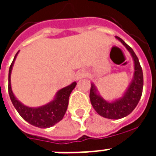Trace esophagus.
<instances>
[{
  "instance_id": "1",
  "label": "esophagus",
  "mask_w": 156,
  "mask_h": 156,
  "mask_svg": "<svg viewBox=\"0 0 156 156\" xmlns=\"http://www.w3.org/2000/svg\"><path fill=\"white\" fill-rule=\"evenodd\" d=\"M86 75H87L86 71L80 70V71H78V73H76V78H77V79H80V78H84Z\"/></svg>"
}]
</instances>
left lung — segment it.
<instances>
[{
    "mask_svg": "<svg viewBox=\"0 0 156 156\" xmlns=\"http://www.w3.org/2000/svg\"><path fill=\"white\" fill-rule=\"evenodd\" d=\"M122 44L126 48L132 56L134 64V72L132 81L123 95L112 101H107L100 95L97 88L91 83L90 90V100L93 108L101 116L108 119H121L128 116L133 111L142 96L143 88V69L138 58L133 50L120 37L116 36Z\"/></svg>",
    "mask_w": 156,
    "mask_h": 156,
    "instance_id": "1",
    "label": "left lung"
}]
</instances>
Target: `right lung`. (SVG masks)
<instances>
[{
	"label": "right lung",
	"mask_w": 156,
	"mask_h": 156,
	"mask_svg": "<svg viewBox=\"0 0 156 156\" xmlns=\"http://www.w3.org/2000/svg\"><path fill=\"white\" fill-rule=\"evenodd\" d=\"M18 52L16 53L13 62L9 67V70L8 89L9 95L12 101V104L16 110L18 111L19 115L30 125L42 129L52 127L56 123H58L59 121H61L63 116H65L67 108H68L69 97L72 90L77 85V83L73 82L70 85L59 90L56 92L53 100L45 105L35 107V108L26 106L15 97L11 88V71H12L14 61L17 57Z\"/></svg>",
	"instance_id": "obj_1"
}]
</instances>
